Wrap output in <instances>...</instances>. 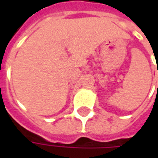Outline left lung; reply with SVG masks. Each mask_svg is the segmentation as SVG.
Segmentation results:
<instances>
[{"label": "left lung", "mask_w": 158, "mask_h": 158, "mask_svg": "<svg viewBox=\"0 0 158 158\" xmlns=\"http://www.w3.org/2000/svg\"><path fill=\"white\" fill-rule=\"evenodd\" d=\"M157 73H158V72H157Z\"/></svg>", "instance_id": "8db88e82"}]
</instances>
